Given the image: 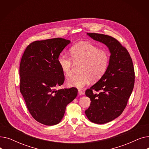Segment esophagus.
<instances>
[{"label":"esophagus","instance_id":"1","mask_svg":"<svg viewBox=\"0 0 149 149\" xmlns=\"http://www.w3.org/2000/svg\"><path fill=\"white\" fill-rule=\"evenodd\" d=\"M78 93H79V95H83V94H84V93H83V92L82 91H81V90H79L78 91Z\"/></svg>","mask_w":149,"mask_h":149}]
</instances>
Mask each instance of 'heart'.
Returning <instances> with one entry per match:
<instances>
[{"label": "heart", "mask_w": 149, "mask_h": 149, "mask_svg": "<svg viewBox=\"0 0 149 149\" xmlns=\"http://www.w3.org/2000/svg\"><path fill=\"white\" fill-rule=\"evenodd\" d=\"M69 56L61 54L58 57V65L66 76L72 73L74 64L81 63L80 68L81 74L72 75L67 79L69 86L82 88L89 84L92 80H99L106 72L109 63V54L104 49H98L90 43L82 42L72 46Z\"/></svg>", "instance_id": "heart-1"}]
</instances>
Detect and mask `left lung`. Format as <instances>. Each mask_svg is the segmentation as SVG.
Wrapping results in <instances>:
<instances>
[{
    "label": "left lung",
    "instance_id": "left-lung-1",
    "mask_svg": "<svg viewBox=\"0 0 149 149\" xmlns=\"http://www.w3.org/2000/svg\"><path fill=\"white\" fill-rule=\"evenodd\" d=\"M87 34L106 45L111 52L106 72L85 92L91 101L85 113L91 122L101 124L113 120L124 110L134 89L135 71L129 52L116 39L101 34Z\"/></svg>",
    "mask_w": 149,
    "mask_h": 149
}]
</instances>
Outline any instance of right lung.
I'll use <instances>...</instances> for the list:
<instances>
[{
	"label": "right lung",
	"instance_id": "1",
	"mask_svg": "<svg viewBox=\"0 0 149 149\" xmlns=\"http://www.w3.org/2000/svg\"><path fill=\"white\" fill-rule=\"evenodd\" d=\"M69 40L55 38L30 43L19 68L20 91L31 115L46 126L59 123L66 106L77 95L75 88L56 90L65 81L58 57Z\"/></svg>",
	"mask_w": 149,
	"mask_h": 149
}]
</instances>
